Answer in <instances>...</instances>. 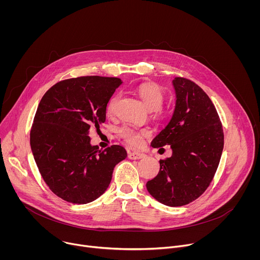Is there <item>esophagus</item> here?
<instances>
[{"label":"esophagus","instance_id":"34e87169","mask_svg":"<svg viewBox=\"0 0 260 260\" xmlns=\"http://www.w3.org/2000/svg\"><path fill=\"white\" fill-rule=\"evenodd\" d=\"M146 155L142 152H138V151H133L128 153V158L129 159H141L144 158Z\"/></svg>","mask_w":260,"mask_h":260}]
</instances>
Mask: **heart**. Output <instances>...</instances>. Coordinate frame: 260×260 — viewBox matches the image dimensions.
Instances as JSON below:
<instances>
[{
  "label": "heart",
  "instance_id": "heart-1",
  "mask_svg": "<svg viewBox=\"0 0 260 260\" xmlns=\"http://www.w3.org/2000/svg\"><path fill=\"white\" fill-rule=\"evenodd\" d=\"M135 90L148 110L154 111L155 116L157 117L164 116V113L159 108L164 103L165 93L160 86L155 83H142L138 85ZM119 98V94H115L110 99L107 106V112L109 114H112L114 112L116 103L118 102ZM119 134L127 144L132 146H139L143 142V139L148 135V131L123 126L119 129Z\"/></svg>",
  "mask_w": 260,
  "mask_h": 260
}]
</instances>
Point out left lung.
I'll list each match as a JSON object with an SVG mask.
<instances>
[{
  "label": "left lung",
  "instance_id": "1",
  "mask_svg": "<svg viewBox=\"0 0 260 260\" xmlns=\"http://www.w3.org/2000/svg\"><path fill=\"white\" fill-rule=\"evenodd\" d=\"M176 105L168 125L151 146L170 145L172 156L160 159V169L146 187L156 201L181 207L200 198L217 171L224 145L218 113L208 94L194 82L173 80Z\"/></svg>",
  "mask_w": 260,
  "mask_h": 260
}]
</instances>
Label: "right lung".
<instances>
[{"mask_svg": "<svg viewBox=\"0 0 260 260\" xmlns=\"http://www.w3.org/2000/svg\"><path fill=\"white\" fill-rule=\"evenodd\" d=\"M119 78L85 76L62 80L43 95L30 129L31 152L50 190L73 204H87L108 188L115 166L127 156L122 146L105 150L90 144L91 126L106 120Z\"/></svg>", "mask_w": 260, "mask_h": 260, "instance_id": "right-lung-1", "label": "right lung"}]
</instances>
